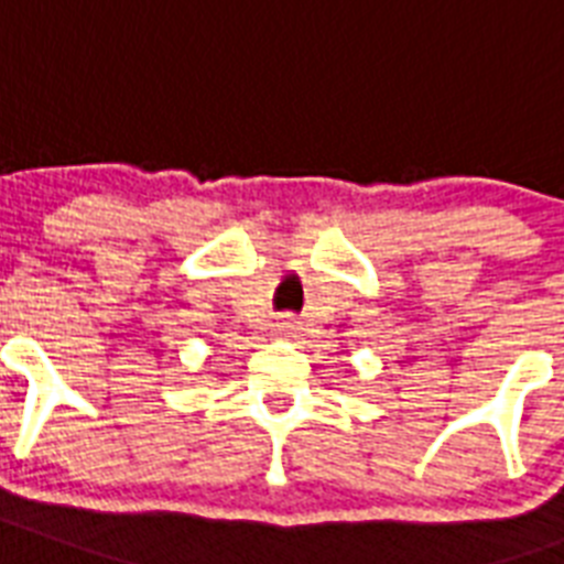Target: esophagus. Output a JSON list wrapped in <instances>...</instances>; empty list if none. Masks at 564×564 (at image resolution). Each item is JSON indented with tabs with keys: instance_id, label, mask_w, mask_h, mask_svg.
Returning a JSON list of instances; mask_svg holds the SVG:
<instances>
[{
	"instance_id": "esophagus-1",
	"label": "esophagus",
	"mask_w": 564,
	"mask_h": 564,
	"mask_svg": "<svg viewBox=\"0 0 564 564\" xmlns=\"http://www.w3.org/2000/svg\"><path fill=\"white\" fill-rule=\"evenodd\" d=\"M274 327H278L281 334H295V330H299V322H295V318H290V316H283Z\"/></svg>"
}]
</instances>
